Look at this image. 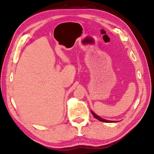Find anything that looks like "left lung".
Wrapping results in <instances>:
<instances>
[{"mask_svg": "<svg viewBox=\"0 0 154 154\" xmlns=\"http://www.w3.org/2000/svg\"><path fill=\"white\" fill-rule=\"evenodd\" d=\"M91 113L93 114V116H94V118H96V119H97V120H99V121H101V122H116V121H110V120H106V119L102 118L101 117L97 116V115L94 113V112L92 111V110H91Z\"/></svg>", "mask_w": 154, "mask_h": 154, "instance_id": "left-lung-1", "label": "left lung"}]
</instances>
